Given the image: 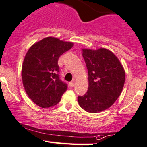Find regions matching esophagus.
Segmentation results:
<instances>
[{
    "label": "esophagus",
    "instance_id": "1",
    "mask_svg": "<svg viewBox=\"0 0 147 147\" xmlns=\"http://www.w3.org/2000/svg\"><path fill=\"white\" fill-rule=\"evenodd\" d=\"M74 84H75L74 81H72V82H71L69 83V86L71 87H74Z\"/></svg>",
    "mask_w": 147,
    "mask_h": 147
}]
</instances>
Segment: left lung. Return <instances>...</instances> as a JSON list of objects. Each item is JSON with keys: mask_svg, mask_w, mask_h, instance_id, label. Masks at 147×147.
Segmentation results:
<instances>
[{"mask_svg": "<svg viewBox=\"0 0 147 147\" xmlns=\"http://www.w3.org/2000/svg\"><path fill=\"white\" fill-rule=\"evenodd\" d=\"M82 55L88 71L89 87L82 96H78L81 107L90 113L107 109L120 95L125 73L120 62L108 49H84Z\"/></svg>", "mask_w": 147, "mask_h": 147, "instance_id": "1", "label": "left lung"}]
</instances>
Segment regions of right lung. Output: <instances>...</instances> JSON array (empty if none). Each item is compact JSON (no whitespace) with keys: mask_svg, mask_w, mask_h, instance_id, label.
Listing matches in <instances>:
<instances>
[{"mask_svg":"<svg viewBox=\"0 0 147 147\" xmlns=\"http://www.w3.org/2000/svg\"><path fill=\"white\" fill-rule=\"evenodd\" d=\"M73 46V43L47 37L27 52L22 68V83L28 97L40 107L57 104L67 90L68 84L59 75L58 59Z\"/></svg>","mask_w":147,"mask_h":147,"instance_id":"1","label":"right lung"}]
</instances>
